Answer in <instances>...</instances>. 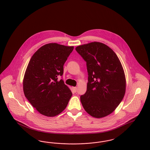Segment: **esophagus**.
<instances>
[{"mask_svg": "<svg viewBox=\"0 0 150 150\" xmlns=\"http://www.w3.org/2000/svg\"><path fill=\"white\" fill-rule=\"evenodd\" d=\"M72 89L73 91H74V92H75V93L76 92V91H77V88L76 87H72Z\"/></svg>", "mask_w": 150, "mask_h": 150, "instance_id": "1", "label": "esophagus"}]
</instances>
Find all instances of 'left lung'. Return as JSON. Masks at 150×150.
Listing matches in <instances>:
<instances>
[{
    "label": "left lung",
    "instance_id": "1",
    "mask_svg": "<svg viewBox=\"0 0 150 150\" xmlns=\"http://www.w3.org/2000/svg\"><path fill=\"white\" fill-rule=\"evenodd\" d=\"M76 51L86 62L87 89L80 100L85 111L99 118L112 113L126 92L123 67L114 51L100 42L80 45Z\"/></svg>",
    "mask_w": 150,
    "mask_h": 150
}]
</instances>
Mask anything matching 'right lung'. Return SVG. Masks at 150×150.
I'll return each mask as SVG.
<instances>
[{
  "mask_svg": "<svg viewBox=\"0 0 150 150\" xmlns=\"http://www.w3.org/2000/svg\"><path fill=\"white\" fill-rule=\"evenodd\" d=\"M73 46L46 44L31 57L23 79L24 96L41 114L54 117L61 113L72 96L62 79L64 65Z\"/></svg>",
  "mask_w": 150,
  "mask_h": 150,
  "instance_id": "right-lung-1",
  "label": "right lung"
}]
</instances>
